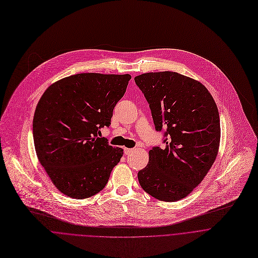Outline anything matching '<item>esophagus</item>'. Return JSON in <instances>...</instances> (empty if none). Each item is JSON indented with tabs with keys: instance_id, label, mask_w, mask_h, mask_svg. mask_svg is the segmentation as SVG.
Segmentation results:
<instances>
[{
	"instance_id": "1",
	"label": "esophagus",
	"mask_w": 258,
	"mask_h": 258,
	"mask_svg": "<svg viewBox=\"0 0 258 258\" xmlns=\"http://www.w3.org/2000/svg\"><path fill=\"white\" fill-rule=\"evenodd\" d=\"M132 151H133L132 148H127V147L124 148V153H125V154H130Z\"/></svg>"
}]
</instances>
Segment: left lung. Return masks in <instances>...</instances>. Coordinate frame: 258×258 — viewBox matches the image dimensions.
<instances>
[{
    "label": "left lung",
    "mask_w": 258,
    "mask_h": 258,
    "mask_svg": "<svg viewBox=\"0 0 258 258\" xmlns=\"http://www.w3.org/2000/svg\"><path fill=\"white\" fill-rule=\"evenodd\" d=\"M149 104L157 131L165 132V148L149 150L138 172L142 189L163 201H178L207 176L220 146L216 102L203 84L177 72H149L134 78Z\"/></svg>",
    "instance_id": "8db88e82"
}]
</instances>
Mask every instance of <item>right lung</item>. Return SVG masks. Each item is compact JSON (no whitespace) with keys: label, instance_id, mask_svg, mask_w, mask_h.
Masks as SVG:
<instances>
[{"label":"right lung","instance_id":"1","mask_svg":"<svg viewBox=\"0 0 258 258\" xmlns=\"http://www.w3.org/2000/svg\"><path fill=\"white\" fill-rule=\"evenodd\" d=\"M130 79L129 74H75L53 83L40 97L32 123L34 147L63 194L84 199L107 185L123 149L97 134L111 125Z\"/></svg>","mask_w":258,"mask_h":258}]
</instances>
